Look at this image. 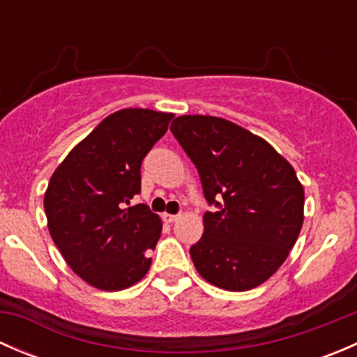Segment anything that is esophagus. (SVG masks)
Here are the masks:
<instances>
[{"label": "esophagus", "instance_id": "34e87169", "mask_svg": "<svg viewBox=\"0 0 357 357\" xmlns=\"http://www.w3.org/2000/svg\"><path fill=\"white\" fill-rule=\"evenodd\" d=\"M179 219V214H164V221L165 222H174Z\"/></svg>", "mask_w": 357, "mask_h": 357}]
</instances>
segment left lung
<instances>
[{
  "label": "left lung",
  "instance_id": "obj_1",
  "mask_svg": "<svg viewBox=\"0 0 357 357\" xmlns=\"http://www.w3.org/2000/svg\"><path fill=\"white\" fill-rule=\"evenodd\" d=\"M199 171L204 235L190 248L197 271L222 290L245 291L271 278L289 257L304 222V188L294 167L266 139L212 115L171 124Z\"/></svg>",
  "mask_w": 357,
  "mask_h": 357
}]
</instances>
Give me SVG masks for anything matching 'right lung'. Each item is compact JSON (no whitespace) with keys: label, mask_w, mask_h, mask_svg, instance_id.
I'll return each mask as SVG.
<instances>
[{"label":"right lung","mask_w":357,"mask_h":357,"mask_svg":"<svg viewBox=\"0 0 357 357\" xmlns=\"http://www.w3.org/2000/svg\"><path fill=\"white\" fill-rule=\"evenodd\" d=\"M172 117L150 109L114 112L50 179V235L72 271L95 289H128L149 273L162 221L149 205H128L142 190L143 158Z\"/></svg>","instance_id":"right-lung-1"}]
</instances>
